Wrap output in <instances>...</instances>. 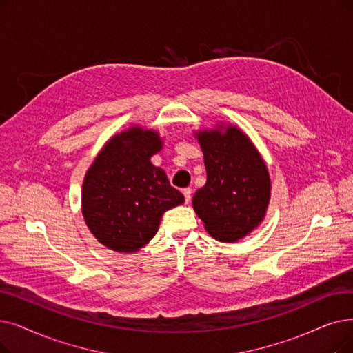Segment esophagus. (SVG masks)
Returning a JSON list of instances; mask_svg holds the SVG:
<instances>
[{
  "label": "esophagus",
  "instance_id": "obj_1",
  "mask_svg": "<svg viewBox=\"0 0 353 353\" xmlns=\"http://www.w3.org/2000/svg\"><path fill=\"white\" fill-rule=\"evenodd\" d=\"M183 196H185V203L188 205L190 202V196H192V189L188 188V189H183Z\"/></svg>",
  "mask_w": 353,
  "mask_h": 353
}]
</instances>
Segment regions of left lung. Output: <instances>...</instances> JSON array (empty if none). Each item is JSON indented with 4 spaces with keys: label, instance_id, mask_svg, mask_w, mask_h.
I'll return each instance as SVG.
<instances>
[{
    "label": "left lung",
    "instance_id": "8db88e82",
    "mask_svg": "<svg viewBox=\"0 0 353 353\" xmlns=\"http://www.w3.org/2000/svg\"><path fill=\"white\" fill-rule=\"evenodd\" d=\"M201 144L206 185L193 196V209L208 234L238 242L263 223L271 199L267 164L250 137L234 124L193 132Z\"/></svg>",
    "mask_w": 353,
    "mask_h": 353
}]
</instances>
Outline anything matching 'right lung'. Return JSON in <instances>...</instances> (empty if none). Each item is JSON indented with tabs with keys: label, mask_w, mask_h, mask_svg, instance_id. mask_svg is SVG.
Segmentation results:
<instances>
[{
	"label": "right lung",
	"mask_w": 353,
	"mask_h": 353,
	"mask_svg": "<svg viewBox=\"0 0 353 353\" xmlns=\"http://www.w3.org/2000/svg\"><path fill=\"white\" fill-rule=\"evenodd\" d=\"M163 148L156 130L131 125L105 143L88 168L82 214L103 247L132 254L159 231L164 212L185 203L165 172L151 163Z\"/></svg>",
	"instance_id": "right-lung-1"
}]
</instances>
